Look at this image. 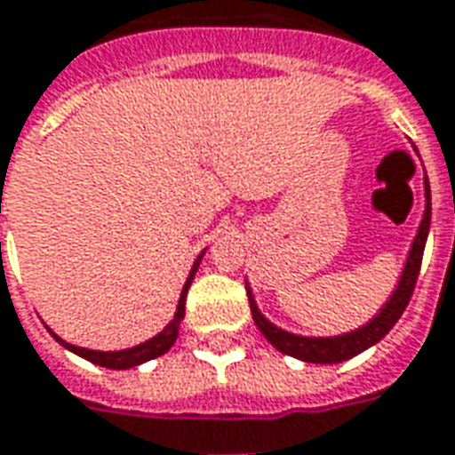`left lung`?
<instances>
[{
    "mask_svg": "<svg viewBox=\"0 0 455 455\" xmlns=\"http://www.w3.org/2000/svg\"><path fill=\"white\" fill-rule=\"evenodd\" d=\"M425 214H422V224L417 228V236L412 241V248L407 253L405 267H403V275L398 279V287L390 294V299L383 304V308L371 321L356 328L352 332H345V335H335V338H304V335H294V332H287L277 328L275 323H270L260 313L258 304H255L253 291L248 289V304H251V313H253L255 325L260 328V332L267 338L272 347L279 349L282 355L296 356L301 362H308V364H339V362H347L352 356H356L359 352H364L371 345H376L379 339H383L388 335V331L398 323V318L405 311L410 296L415 291L417 275H419V265H422V255H425V243L427 234H429V221H432V190H429V180L425 176Z\"/></svg>",
    "mask_w": 455,
    "mask_h": 455,
    "instance_id": "1",
    "label": "left lung"
}]
</instances>
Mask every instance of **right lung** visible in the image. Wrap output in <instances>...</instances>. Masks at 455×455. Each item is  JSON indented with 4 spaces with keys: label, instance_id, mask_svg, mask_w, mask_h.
Returning a JSON list of instances; mask_svg holds the SVG:
<instances>
[{
    "label": "right lung",
    "instance_id": "1",
    "mask_svg": "<svg viewBox=\"0 0 455 455\" xmlns=\"http://www.w3.org/2000/svg\"><path fill=\"white\" fill-rule=\"evenodd\" d=\"M202 255H197V260H195L193 270L188 275L183 284V291H180V299H178V308H176V315H173V321L168 323L166 328L159 332V335H154L151 339L142 342V345H137V347H130V349H120V352H99V349H86V347H76V345H69L65 342L62 338H57L55 332H52V338L67 347L69 352L74 355L84 356V359H89L91 364H99V366H106V369H132V366H140L144 362H149V359H156V356L166 355L168 349L173 347V342L178 338V328H180V321L185 318V296H188V289L193 284V277L197 267H200L202 262Z\"/></svg>",
    "mask_w": 455,
    "mask_h": 455
}]
</instances>
